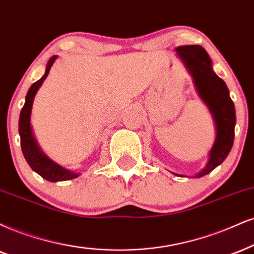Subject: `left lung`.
<instances>
[{"label": "left lung", "mask_w": 254, "mask_h": 254, "mask_svg": "<svg viewBox=\"0 0 254 254\" xmlns=\"http://www.w3.org/2000/svg\"><path fill=\"white\" fill-rule=\"evenodd\" d=\"M174 51L192 76L195 92L208 108L214 122L215 139L208 153V160L205 167L193 177L201 178L211 173L217 166L220 165L232 149L236 127V108L231 100L226 83L214 73L211 58L201 46H179ZM173 174L185 177L183 174Z\"/></svg>", "instance_id": "obj_1"}]
</instances>
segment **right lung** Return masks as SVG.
Wrapping results in <instances>:
<instances>
[{"label": "right lung", "mask_w": 254, "mask_h": 254, "mask_svg": "<svg viewBox=\"0 0 254 254\" xmlns=\"http://www.w3.org/2000/svg\"><path fill=\"white\" fill-rule=\"evenodd\" d=\"M56 59H58V55L52 56L49 59L48 64L46 65L45 75L39 81H36L35 83L30 86L26 95V102H24V106L21 109L20 120H18V134H20L21 137V148L24 159H26L28 165L30 166L31 170L41 175L43 179L51 181V183L71 180L80 175V173H77V172L68 170V168L62 167L61 165L56 164L55 161H53L49 156H47L42 152V149H41V147L36 141L35 136H34L33 128H31L30 124L31 108H33L34 99H35L37 90L42 86L43 81L48 76L49 70H51L52 65Z\"/></svg>", "instance_id": "add662e5"}]
</instances>
